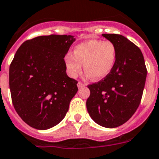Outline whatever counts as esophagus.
I'll return each instance as SVG.
<instances>
[{
  "mask_svg": "<svg viewBox=\"0 0 159 159\" xmlns=\"http://www.w3.org/2000/svg\"><path fill=\"white\" fill-rule=\"evenodd\" d=\"M85 86V85H84L82 82H77V86H78V88H81V87H82V86Z\"/></svg>",
  "mask_w": 159,
  "mask_h": 159,
  "instance_id": "34e87169",
  "label": "esophagus"
}]
</instances>
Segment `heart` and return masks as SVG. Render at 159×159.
Segmentation results:
<instances>
[{"label": "heart", "instance_id": "b5f03b06", "mask_svg": "<svg viewBox=\"0 0 159 159\" xmlns=\"http://www.w3.org/2000/svg\"><path fill=\"white\" fill-rule=\"evenodd\" d=\"M117 59V47L109 41L89 40L76 46L73 55L67 54L64 58L68 74L76 77L82 69V64L87 77L102 79L113 70Z\"/></svg>", "mask_w": 159, "mask_h": 159}]
</instances>
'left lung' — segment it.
<instances>
[{"mask_svg":"<svg viewBox=\"0 0 159 159\" xmlns=\"http://www.w3.org/2000/svg\"><path fill=\"white\" fill-rule=\"evenodd\" d=\"M117 47L113 70L100 82L88 85L86 108L97 124L114 128L127 122L140 105L147 69L140 48L119 34H102Z\"/></svg>","mask_w":159,"mask_h":159,"instance_id":"8db88e82","label":"left lung"}]
</instances>
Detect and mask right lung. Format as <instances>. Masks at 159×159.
Wrapping results in <instances>:
<instances>
[{"label": "right lung", "mask_w": 159, "mask_h": 159, "mask_svg": "<svg viewBox=\"0 0 159 159\" xmlns=\"http://www.w3.org/2000/svg\"><path fill=\"white\" fill-rule=\"evenodd\" d=\"M75 40L71 35L40 36L15 53L9 73L12 103L33 128L46 130L61 122L78 90L77 81L67 75L64 59Z\"/></svg>", "instance_id": "add662e5"}]
</instances>
